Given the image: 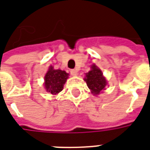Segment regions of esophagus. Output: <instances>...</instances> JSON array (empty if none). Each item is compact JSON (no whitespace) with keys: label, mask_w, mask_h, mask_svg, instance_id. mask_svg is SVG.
Returning <instances> with one entry per match:
<instances>
[{"label":"esophagus","mask_w":150,"mask_h":150,"mask_svg":"<svg viewBox=\"0 0 150 150\" xmlns=\"http://www.w3.org/2000/svg\"><path fill=\"white\" fill-rule=\"evenodd\" d=\"M70 74L71 75H73V76H76V74H77V71H76V69H71Z\"/></svg>","instance_id":"34e87169"}]
</instances>
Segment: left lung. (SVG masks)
Instances as JSON below:
<instances>
[{"mask_svg":"<svg viewBox=\"0 0 150 150\" xmlns=\"http://www.w3.org/2000/svg\"><path fill=\"white\" fill-rule=\"evenodd\" d=\"M84 80L93 95H98L102 90H105L107 85V81L101 70L94 64L91 66V70L86 73Z\"/></svg>","mask_w":150,"mask_h":150,"instance_id":"8db88e82","label":"left lung"}]
</instances>
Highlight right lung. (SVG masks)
<instances>
[{"mask_svg": "<svg viewBox=\"0 0 150 150\" xmlns=\"http://www.w3.org/2000/svg\"><path fill=\"white\" fill-rule=\"evenodd\" d=\"M69 77V74L61 69H54L50 66L45 76V88L48 93L56 95L63 89L64 83Z\"/></svg>", "mask_w": 150, "mask_h": 150, "instance_id": "1", "label": "right lung"}]
</instances>
